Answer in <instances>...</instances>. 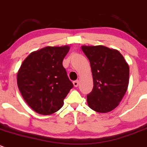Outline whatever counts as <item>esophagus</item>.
I'll use <instances>...</instances> for the list:
<instances>
[{"label":"esophagus","mask_w":147,"mask_h":147,"mask_svg":"<svg viewBox=\"0 0 147 147\" xmlns=\"http://www.w3.org/2000/svg\"><path fill=\"white\" fill-rule=\"evenodd\" d=\"M73 84H74V86L75 87H77L79 84V80L74 81V82H73Z\"/></svg>","instance_id":"esophagus-1"}]
</instances>
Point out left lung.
<instances>
[{
  "label": "left lung",
  "instance_id": "8db88e82",
  "mask_svg": "<svg viewBox=\"0 0 147 147\" xmlns=\"http://www.w3.org/2000/svg\"><path fill=\"white\" fill-rule=\"evenodd\" d=\"M90 62L93 89L88 94L89 107L99 113H107L118 105L126 92L129 67L119 51L102 45L82 46Z\"/></svg>",
  "mask_w": 147,
  "mask_h": 147
}]
</instances>
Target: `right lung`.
<instances>
[{"mask_svg": "<svg viewBox=\"0 0 147 147\" xmlns=\"http://www.w3.org/2000/svg\"><path fill=\"white\" fill-rule=\"evenodd\" d=\"M68 50V46L44 47L29 54L21 65L18 87L28 105L39 114L59 110L74 86L63 66Z\"/></svg>", "mask_w": 147, "mask_h": 147, "instance_id": "add662e5", "label": "right lung"}]
</instances>
